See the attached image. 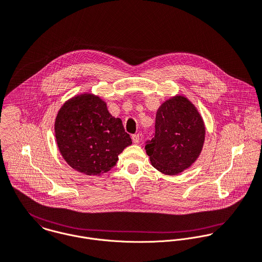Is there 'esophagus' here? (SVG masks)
I'll use <instances>...</instances> for the list:
<instances>
[{
  "label": "esophagus",
  "mask_w": 262,
  "mask_h": 262,
  "mask_svg": "<svg viewBox=\"0 0 262 262\" xmlns=\"http://www.w3.org/2000/svg\"><path fill=\"white\" fill-rule=\"evenodd\" d=\"M132 140L134 143H139L140 142V136L139 134H133L132 135Z\"/></svg>",
  "instance_id": "1"
}]
</instances>
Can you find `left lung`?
Instances as JSON below:
<instances>
[{"label": "left lung", "instance_id": "1", "mask_svg": "<svg viewBox=\"0 0 262 262\" xmlns=\"http://www.w3.org/2000/svg\"><path fill=\"white\" fill-rule=\"evenodd\" d=\"M156 132L145 141L152 166L177 174L188 169L201 152L205 129L195 106L183 96L164 102L156 116Z\"/></svg>", "mask_w": 262, "mask_h": 262}]
</instances>
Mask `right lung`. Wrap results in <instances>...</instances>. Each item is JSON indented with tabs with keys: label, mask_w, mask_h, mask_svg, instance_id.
<instances>
[{
	"label": "right lung",
	"mask_w": 262,
	"mask_h": 262,
	"mask_svg": "<svg viewBox=\"0 0 262 262\" xmlns=\"http://www.w3.org/2000/svg\"><path fill=\"white\" fill-rule=\"evenodd\" d=\"M56 139L70 167L85 174H100L116 166L118 156L132 143L121 119L92 94L66 102L56 119Z\"/></svg>",
	"instance_id": "1"
}]
</instances>
